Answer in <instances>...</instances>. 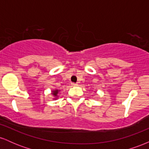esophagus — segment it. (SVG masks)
<instances>
[{
	"mask_svg": "<svg viewBox=\"0 0 149 149\" xmlns=\"http://www.w3.org/2000/svg\"><path fill=\"white\" fill-rule=\"evenodd\" d=\"M71 85H72V86H77V85H78V84H77V83H71Z\"/></svg>",
	"mask_w": 149,
	"mask_h": 149,
	"instance_id": "1",
	"label": "esophagus"
}]
</instances>
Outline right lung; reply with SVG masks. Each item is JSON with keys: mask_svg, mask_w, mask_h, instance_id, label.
<instances>
[{"mask_svg": "<svg viewBox=\"0 0 149 149\" xmlns=\"http://www.w3.org/2000/svg\"><path fill=\"white\" fill-rule=\"evenodd\" d=\"M60 92V90H57V89H54V90H52L51 91V95H52L53 100H57V98L59 97L58 96V93Z\"/></svg>", "mask_w": 149, "mask_h": 149, "instance_id": "1", "label": "right lung"}]
</instances>
